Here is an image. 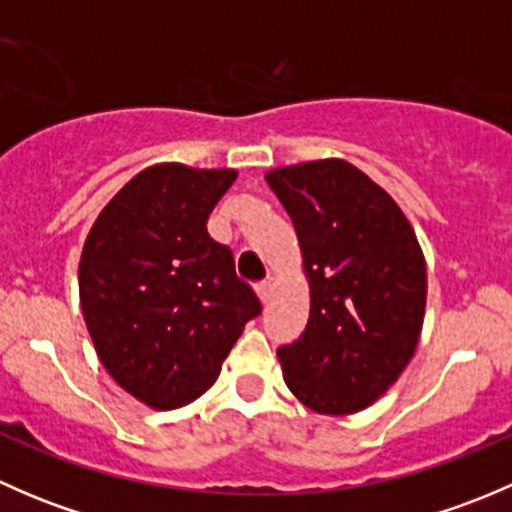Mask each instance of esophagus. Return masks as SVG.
I'll list each match as a JSON object with an SVG mask.
<instances>
[{
	"label": "esophagus",
	"instance_id": "34e87169",
	"mask_svg": "<svg viewBox=\"0 0 512 512\" xmlns=\"http://www.w3.org/2000/svg\"><path fill=\"white\" fill-rule=\"evenodd\" d=\"M255 292H257V297H260L262 304H267L272 299V285H270V282H260V285H255Z\"/></svg>",
	"mask_w": 512,
	"mask_h": 512
}]
</instances>
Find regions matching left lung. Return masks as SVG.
<instances>
[{"label": "left lung", "mask_w": 512, "mask_h": 512, "mask_svg": "<svg viewBox=\"0 0 512 512\" xmlns=\"http://www.w3.org/2000/svg\"><path fill=\"white\" fill-rule=\"evenodd\" d=\"M292 218L312 309L277 349L285 384L307 409L344 416L374 404L416 352L426 262L399 205L339 158L267 173Z\"/></svg>", "instance_id": "8db88e82"}]
</instances>
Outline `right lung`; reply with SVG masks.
Here are the masks:
<instances>
[{"label": "right lung", "mask_w": 512, "mask_h": 512, "mask_svg": "<svg viewBox=\"0 0 512 512\" xmlns=\"http://www.w3.org/2000/svg\"><path fill=\"white\" fill-rule=\"evenodd\" d=\"M235 170L160 163L128 180L86 237L79 292L108 374L153 409L190 404L218 379L257 294L208 218Z\"/></svg>", "instance_id": "obj_1"}]
</instances>
